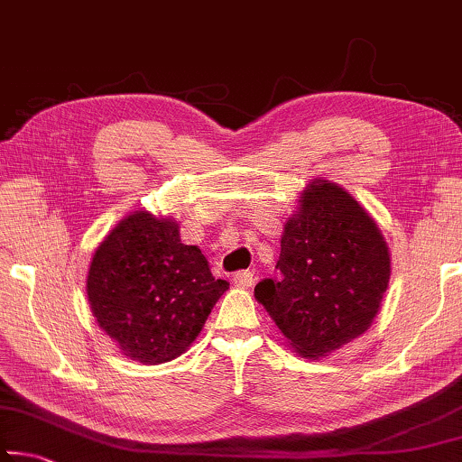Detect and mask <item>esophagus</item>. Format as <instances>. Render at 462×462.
<instances>
[{"label":"esophagus","instance_id":"1","mask_svg":"<svg viewBox=\"0 0 462 462\" xmlns=\"http://www.w3.org/2000/svg\"><path fill=\"white\" fill-rule=\"evenodd\" d=\"M232 283L236 287L248 289V287H253L254 277H253V273H250V271H238V273H234V275H232Z\"/></svg>","mask_w":462,"mask_h":462}]
</instances>
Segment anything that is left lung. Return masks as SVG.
<instances>
[{
  "label": "left lung",
  "instance_id": "left-lung-1",
  "mask_svg": "<svg viewBox=\"0 0 462 462\" xmlns=\"http://www.w3.org/2000/svg\"><path fill=\"white\" fill-rule=\"evenodd\" d=\"M281 234L277 269L254 297L289 346L328 356L369 330L391 277V254L373 216L344 187L314 179Z\"/></svg>",
  "mask_w": 462,
  "mask_h": 462
}]
</instances>
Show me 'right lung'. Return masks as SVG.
Returning <instances> with one entry per match:
<instances>
[{
	"instance_id": "1",
	"label": "right lung",
	"mask_w": 462,
	"mask_h": 462,
	"mask_svg": "<svg viewBox=\"0 0 462 462\" xmlns=\"http://www.w3.org/2000/svg\"><path fill=\"white\" fill-rule=\"evenodd\" d=\"M228 281L216 279L173 217L136 209L99 242L88 273L97 326L143 365L181 356L198 338Z\"/></svg>"
}]
</instances>
